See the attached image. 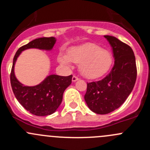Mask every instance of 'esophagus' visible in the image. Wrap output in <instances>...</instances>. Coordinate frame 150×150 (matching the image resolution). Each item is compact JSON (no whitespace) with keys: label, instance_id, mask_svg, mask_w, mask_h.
I'll return each instance as SVG.
<instances>
[{"label":"esophagus","instance_id":"esophagus-1","mask_svg":"<svg viewBox=\"0 0 150 150\" xmlns=\"http://www.w3.org/2000/svg\"><path fill=\"white\" fill-rule=\"evenodd\" d=\"M77 80H79V78H78L76 76H75V75H74V76H73V77H72L73 82H76V81H77Z\"/></svg>","mask_w":150,"mask_h":150}]
</instances>
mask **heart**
Wrapping results in <instances>:
<instances>
[{
	"label": "heart",
	"mask_w": 150,
	"mask_h": 150,
	"mask_svg": "<svg viewBox=\"0 0 150 150\" xmlns=\"http://www.w3.org/2000/svg\"><path fill=\"white\" fill-rule=\"evenodd\" d=\"M58 61L65 66H69L71 62L79 63V71L85 77L96 79L109 71L112 64V56L108 50L88 42L71 48L67 55L60 54Z\"/></svg>",
	"instance_id": "1"
}]
</instances>
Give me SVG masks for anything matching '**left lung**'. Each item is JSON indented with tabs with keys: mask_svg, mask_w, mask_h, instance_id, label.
I'll list each match as a JSON object with an SVG mask.
<instances>
[{
	"mask_svg": "<svg viewBox=\"0 0 150 150\" xmlns=\"http://www.w3.org/2000/svg\"><path fill=\"white\" fill-rule=\"evenodd\" d=\"M112 48L114 65L102 80L88 82L85 100L97 114H108L119 108L129 96L137 77L135 57L129 45L112 36L105 35Z\"/></svg>",
	"mask_w": 150,
	"mask_h": 150,
	"instance_id": "8db88e82",
	"label": "left lung"
}]
</instances>
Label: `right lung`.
<instances>
[{
  "mask_svg": "<svg viewBox=\"0 0 150 150\" xmlns=\"http://www.w3.org/2000/svg\"><path fill=\"white\" fill-rule=\"evenodd\" d=\"M55 42L56 39L53 37L35 39L21 46L17 51L13 59L10 82L14 94L26 110L38 116L51 115L56 111L62 102L64 91L71 84L72 75L68 76L50 75L38 85L24 86L15 77L14 65L17 58L23 50L31 48L51 50Z\"/></svg>",
  "mask_w": 150,
  "mask_h": 150,
  "instance_id": "1",
  "label": "right lung"
}]
</instances>
